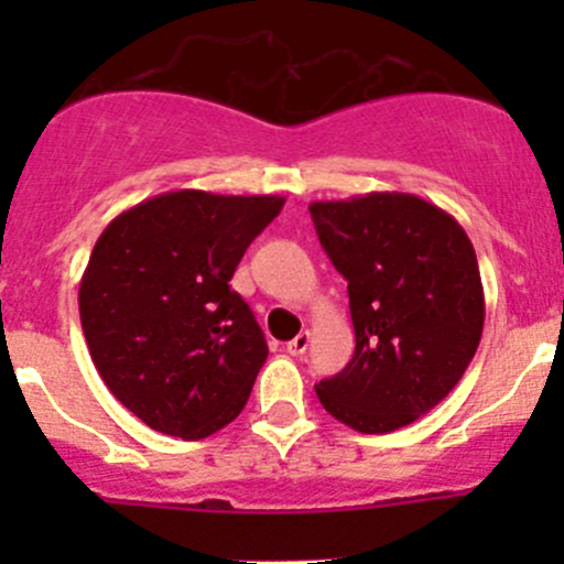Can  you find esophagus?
Here are the masks:
<instances>
[{
	"label": "esophagus",
	"instance_id": "1",
	"mask_svg": "<svg viewBox=\"0 0 564 564\" xmlns=\"http://www.w3.org/2000/svg\"><path fill=\"white\" fill-rule=\"evenodd\" d=\"M308 346H311V333H300L297 338L289 340L286 351H289V355L300 357V355H305V351H308Z\"/></svg>",
	"mask_w": 564,
	"mask_h": 564
}]
</instances>
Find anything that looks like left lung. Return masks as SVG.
<instances>
[{"label":"left lung","instance_id":"8db88e82","mask_svg":"<svg viewBox=\"0 0 564 564\" xmlns=\"http://www.w3.org/2000/svg\"><path fill=\"white\" fill-rule=\"evenodd\" d=\"M318 242L349 281L355 357L316 384L360 434L423 417L464 377L486 318L480 267L458 220L412 193L311 204Z\"/></svg>","mask_w":564,"mask_h":564}]
</instances>
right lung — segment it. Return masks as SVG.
<instances>
[{
  "label": "right lung",
  "instance_id": "right-lung-1",
  "mask_svg": "<svg viewBox=\"0 0 564 564\" xmlns=\"http://www.w3.org/2000/svg\"><path fill=\"white\" fill-rule=\"evenodd\" d=\"M283 196L169 191L106 226L78 286L106 388L150 429L204 440L246 406L267 340L229 286Z\"/></svg>",
  "mask_w": 564,
  "mask_h": 564
}]
</instances>
